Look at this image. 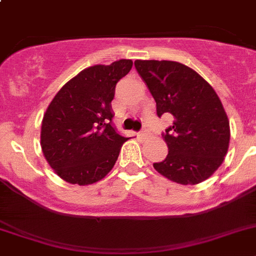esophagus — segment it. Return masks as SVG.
Returning <instances> with one entry per match:
<instances>
[{
  "label": "esophagus",
  "instance_id": "esophagus-1",
  "mask_svg": "<svg viewBox=\"0 0 256 256\" xmlns=\"http://www.w3.org/2000/svg\"><path fill=\"white\" fill-rule=\"evenodd\" d=\"M148 134H149V131L146 130V128H142V130L139 132V136L145 138V136H148Z\"/></svg>",
  "mask_w": 256,
  "mask_h": 256
}]
</instances>
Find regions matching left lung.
Masks as SVG:
<instances>
[{"mask_svg":"<svg viewBox=\"0 0 256 256\" xmlns=\"http://www.w3.org/2000/svg\"><path fill=\"white\" fill-rule=\"evenodd\" d=\"M135 68L156 103V114H172L162 134L168 154L156 171L182 185L210 177L230 144V122L220 100L196 71L174 61L136 60Z\"/></svg>","mask_w":256,"mask_h":256,"instance_id":"1","label":"left lung"}]
</instances>
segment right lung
Wrapping results in <instances>:
<instances>
[{"label": "right lung", "instance_id": "add662e5", "mask_svg": "<svg viewBox=\"0 0 256 256\" xmlns=\"http://www.w3.org/2000/svg\"><path fill=\"white\" fill-rule=\"evenodd\" d=\"M131 60L85 68L54 96L43 116L46 160L66 182L90 185L114 168L128 138L117 132L111 102Z\"/></svg>", "mask_w": 256, "mask_h": 256}]
</instances>
